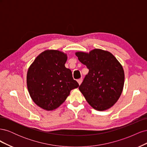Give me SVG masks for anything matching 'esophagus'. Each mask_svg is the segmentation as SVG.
I'll return each mask as SVG.
<instances>
[{
  "label": "esophagus",
  "mask_w": 147,
  "mask_h": 147,
  "mask_svg": "<svg viewBox=\"0 0 147 147\" xmlns=\"http://www.w3.org/2000/svg\"><path fill=\"white\" fill-rule=\"evenodd\" d=\"M82 81H83V78H79V79H78L77 80V82H78V84H79V85H80L81 84V83H82Z\"/></svg>",
  "instance_id": "34e87169"
}]
</instances>
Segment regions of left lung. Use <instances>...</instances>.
<instances>
[{"label": "left lung", "instance_id": "1", "mask_svg": "<svg viewBox=\"0 0 147 147\" xmlns=\"http://www.w3.org/2000/svg\"><path fill=\"white\" fill-rule=\"evenodd\" d=\"M81 63L88 69V74L79 90L92 107L103 111L118 100L123 89V67L112 53L99 49L90 52L76 53Z\"/></svg>", "mask_w": 147, "mask_h": 147}]
</instances>
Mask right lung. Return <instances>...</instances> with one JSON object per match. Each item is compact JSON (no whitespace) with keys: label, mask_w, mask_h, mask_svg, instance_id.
I'll return each instance as SVG.
<instances>
[{"label":"right lung","mask_w":147,"mask_h":147,"mask_svg":"<svg viewBox=\"0 0 147 147\" xmlns=\"http://www.w3.org/2000/svg\"><path fill=\"white\" fill-rule=\"evenodd\" d=\"M67 55L57 50L40 54L28 69L27 86L33 101L40 107L52 110L65 101L79 84L65 67Z\"/></svg>","instance_id":"right-lung-1"}]
</instances>
